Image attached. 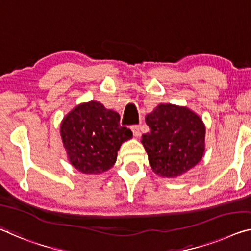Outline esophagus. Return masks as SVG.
<instances>
[{
    "label": "esophagus",
    "mask_w": 251,
    "mask_h": 251,
    "mask_svg": "<svg viewBox=\"0 0 251 251\" xmlns=\"http://www.w3.org/2000/svg\"><path fill=\"white\" fill-rule=\"evenodd\" d=\"M131 131L133 132V136L134 137H140V128H139V126H131Z\"/></svg>",
    "instance_id": "1"
}]
</instances>
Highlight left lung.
<instances>
[{
  "label": "left lung",
  "mask_w": 251,
  "mask_h": 251,
  "mask_svg": "<svg viewBox=\"0 0 251 251\" xmlns=\"http://www.w3.org/2000/svg\"><path fill=\"white\" fill-rule=\"evenodd\" d=\"M150 131L142 134L150 167L156 174L174 178L200 163L204 152L205 126L185 106L159 104L146 117Z\"/></svg>",
  "instance_id": "obj_1"
}]
</instances>
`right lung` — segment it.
Segmentation results:
<instances>
[{
  "instance_id": "right-lung-1",
  "label": "right lung",
  "mask_w": 251,
  "mask_h": 251,
  "mask_svg": "<svg viewBox=\"0 0 251 251\" xmlns=\"http://www.w3.org/2000/svg\"><path fill=\"white\" fill-rule=\"evenodd\" d=\"M60 136L77 171L100 174L114 165L120 146L132 138V132L120 126L119 113L91 101L77 105L64 118Z\"/></svg>"
}]
</instances>
